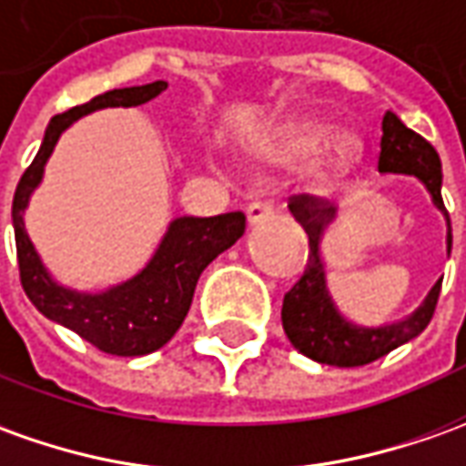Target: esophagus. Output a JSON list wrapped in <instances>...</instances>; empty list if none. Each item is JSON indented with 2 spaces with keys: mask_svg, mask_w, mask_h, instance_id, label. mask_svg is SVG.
Here are the masks:
<instances>
[{
  "mask_svg": "<svg viewBox=\"0 0 466 466\" xmlns=\"http://www.w3.org/2000/svg\"><path fill=\"white\" fill-rule=\"evenodd\" d=\"M246 215H248L251 226H264V223H268L274 218V205L271 202H251Z\"/></svg>",
  "mask_w": 466,
  "mask_h": 466,
  "instance_id": "esophagus-1",
  "label": "esophagus"
}]
</instances>
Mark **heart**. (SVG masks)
Wrapping results in <instances>:
<instances>
[{"mask_svg": "<svg viewBox=\"0 0 466 466\" xmlns=\"http://www.w3.org/2000/svg\"><path fill=\"white\" fill-rule=\"evenodd\" d=\"M332 137V127L319 118H294L266 141V154L276 162H301L312 157L327 139ZM360 159V141L355 137H339L319 159L309 167V177L317 187H327L339 177H345Z\"/></svg>", "mask_w": 466, "mask_h": 466, "instance_id": "b5f03b06", "label": "heart"}]
</instances>
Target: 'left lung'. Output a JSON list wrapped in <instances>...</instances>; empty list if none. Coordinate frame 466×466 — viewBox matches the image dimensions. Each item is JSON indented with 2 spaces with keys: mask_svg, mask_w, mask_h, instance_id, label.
Returning <instances> with one entry per match:
<instances>
[{
  "mask_svg": "<svg viewBox=\"0 0 466 466\" xmlns=\"http://www.w3.org/2000/svg\"><path fill=\"white\" fill-rule=\"evenodd\" d=\"M378 169L380 172H403V175H413L421 179L426 190L431 192L436 208L447 215V248L451 251V223H449V213L441 200V159L421 134L410 131L390 111L383 116ZM289 210L309 236V256H307L304 274L284 294V307H281L284 332H287L289 342L299 350L301 355L322 362V365L358 368V365H368V362L383 358L390 350L400 348L403 342L421 335L434 317L441 281H436L421 307L410 317H406L403 322L375 327V329L352 325L337 312L329 294H327L325 264H322V253H319L322 230L335 218L337 210L327 200H319L312 195L289 198Z\"/></svg>",
  "mask_w": 466,
  "mask_h": 466,
  "instance_id": "left-lung-1",
  "label": "left lung"
}]
</instances>
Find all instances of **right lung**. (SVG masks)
Segmentation results:
<instances>
[{
  "instance_id": "right-lung-1",
  "label": "right lung",
  "mask_w": 466,
  "mask_h": 466,
  "mask_svg": "<svg viewBox=\"0 0 466 466\" xmlns=\"http://www.w3.org/2000/svg\"><path fill=\"white\" fill-rule=\"evenodd\" d=\"M165 80L147 86L114 88L50 118L40 152L19 179L12 200V223L17 240L19 281L25 294L47 319L73 329L93 348L118 358L149 355L167 345L187 317L192 294L205 266L230 248L246 230V215L223 213L215 218H177L147 268L118 287L101 294H83L56 284L45 271L40 256L25 230V208L32 190L40 185L47 157L56 149L60 134L76 118L106 106H141L165 91Z\"/></svg>"
}]
</instances>
